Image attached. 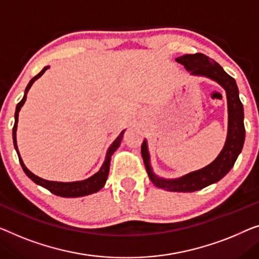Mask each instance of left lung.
Instances as JSON below:
<instances>
[{
    "label": "left lung",
    "instance_id": "8db88e82",
    "mask_svg": "<svg viewBox=\"0 0 259 259\" xmlns=\"http://www.w3.org/2000/svg\"><path fill=\"white\" fill-rule=\"evenodd\" d=\"M177 63L184 65L191 75L204 76L218 82L226 91L228 105V130L226 143L219 156L207 166L187 173L175 179H165L157 176L151 166L148 141L142 144V157L149 178L158 188L168 192H195L221 180L234 166L238 154L241 153L245 140L244 109L238 95V88L234 78L225 72L215 60L202 53L184 55L176 58Z\"/></svg>",
    "mask_w": 259,
    "mask_h": 259
}]
</instances>
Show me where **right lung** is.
<instances>
[{
	"label": "right lung",
	"mask_w": 259,
	"mask_h": 259,
	"mask_svg": "<svg viewBox=\"0 0 259 259\" xmlns=\"http://www.w3.org/2000/svg\"><path fill=\"white\" fill-rule=\"evenodd\" d=\"M50 66H45L41 71L38 73V74L30 80V82L28 83V86L25 88L24 92V96L23 99L19 101L18 105L16 106V111H15V124L13 128V140H14V146L15 150L18 154V159L19 163H21V166L23 168V171L25 172V175L29 177V178L33 181L34 184L39 185V186L46 188L49 190L53 194H56L58 196H63V198H79V196H84V195H90L93 194V193L99 192L101 188L106 185V181L108 178V173H109V167H110V159L113 153L116 151L117 148L121 145L122 138H123V134H124L125 130H123L121 134L118 135V137L115 140L111 145L108 148L107 153H106V158L105 161H103L102 166L100 167V169L95 175H93L90 178L84 179V180H80V181H72V183H63V181H51V180H45L40 177H38L36 175H33L32 172L29 171L28 167L25 166L24 163H23V159L21 158V154H19L18 151V146H17V141H16V131H17V123H18V114L21 108L24 105L26 101V95H28V92L32 86V83L36 81L37 79H39L41 75L44 74L45 71Z\"/></svg>",
	"instance_id": "obj_1"
}]
</instances>
